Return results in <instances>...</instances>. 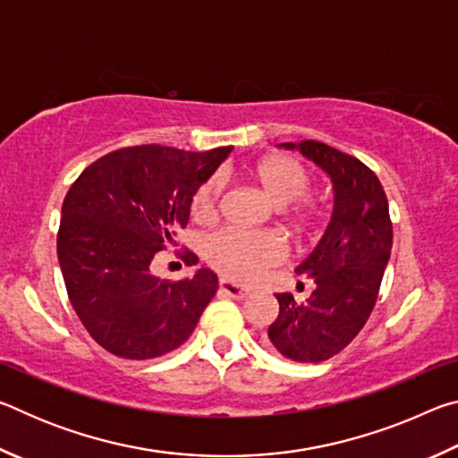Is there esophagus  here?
<instances>
[{
    "mask_svg": "<svg viewBox=\"0 0 458 458\" xmlns=\"http://www.w3.org/2000/svg\"><path fill=\"white\" fill-rule=\"evenodd\" d=\"M220 291L224 294H228V297L232 299H246L248 297V289H244L242 284H236L234 281H228V278H220Z\"/></svg>",
    "mask_w": 458,
    "mask_h": 458,
    "instance_id": "34e87169",
    "label": "esophagus"
}]
</instances>
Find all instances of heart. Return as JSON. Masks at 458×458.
<instances>
[{"label":"heart","mask_w":458,"mask_h":458,"mask_svg":"<svg viewBox=\"0 0 458 458\" xmlns=\"http://www.w3.org/2000/svg\"><path fill=\"white\" fill-rule=\"evenodd\" d=\"M254 177L276 206H291L294 222L307 224L313 218V208L307 196L311 177L297 159L276 155L267 157L254 167ZM224 190L222 177L214 175L199 185L191 198V216L198 222H212L218 216V204ZM206 259L222 275L236 281H250L262 270L284 259L283 240L270 232L222 230L208 240Z\"/></svg>","instance_id":"obj_1"}]
</instances>
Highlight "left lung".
Wrapping results in <instances>:
<instances>
[{
  "label": "left lung",
  "instance_id": "8db88e82",
  "mask_svg": "<svg viewBox=\"0 0 458 458\" xmlns=\"http://www.w3.org/2000/svg\"><path fill=\"white\" fill-rule=\"evenodd\" d=\"M299 149L333 183V214L319 244L294 268L313 278L307 303L275 294L278 317L268 327L275 350L293 361L333 358L366 325L392 250V222L382 183L368 165L321 141L281 143Z\"/></svg>",
  "mask_w": 458,
  "mask_h": 458
}]
</instances>
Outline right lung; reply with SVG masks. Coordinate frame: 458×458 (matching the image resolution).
I'll return each mask as SVG.
<instances>
[{"label":"right lung","mask_w":458,"mask_h":458,"mask_svg":"<svg viewBox=\"0 0 458 458\" xmlns=\"http://www.w3.org/2000/svg\"><path fill=\"white\" fill-rule=\"evenodd\" d=\"M230 151L125 147L90 164L68 190L56 242L68 299L90 337L117 358L174 352L218 291L210 268L164 281L151 262L175 244L193 193ZM185 260L198 257L188 252Z\"/></svg>","instance_id":"obj_1"}]
</instances>
